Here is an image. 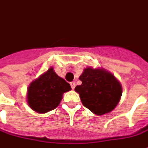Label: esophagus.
Returning <instances> with one entry per match:
<instances>
[{"label": "esophagus", "mask_w": 148, "mask_h": 148, "mask_svg": "<svg viewBox=\"0 0 148 148\" xmlns=\"http://www.w3.org/2000/svg\"><path fill=\"white\" fill-rule=\"evenodd\" d=\"M70 84H71V88H72V90H74V88H75V86H76L75 82H71Z\"/></svg>", "instance_id": "34e87169"}]
</instances>
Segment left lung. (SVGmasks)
I'll use <instances>...</instances> for the list:
<instances>
[{"mask_svg":"<svg viewBox=\"0 0 148 148\" xmlns=\"http://www.w3.org/2000/svg\"><path fill=\"white\" fill-rule=\"evenodd\" d=\"M82 85L75 87L85 107L97 115L108 113L117 106L122 88L116 77L101 69H85L79 77Z\"/></svg>","mask_w":148,"mask_h":148,"instance_id":"left-lung-1","label":"left lung"}]
</instances>
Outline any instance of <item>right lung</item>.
Returning a JSON list of instances; mask_svg holds the SVG:
<instances>
[{
    "mask_svg": "<svg viewBox=\"0 0 148 148\" xmlns=\"http://www.w3.org/2000/svg\"><path fill=\"white\" fill-rule=\"evenodd\" d=\"M71 90L70 84L58 77L50 68L46 73L33 81L27 90V103L39 113L55 109L61 101L63 93Z\"/></svg>",
    "mask_w": 148,
    "mask_h": 148,
    "instance_id": "1",
    "label": "right lung"
}]
</instances>
